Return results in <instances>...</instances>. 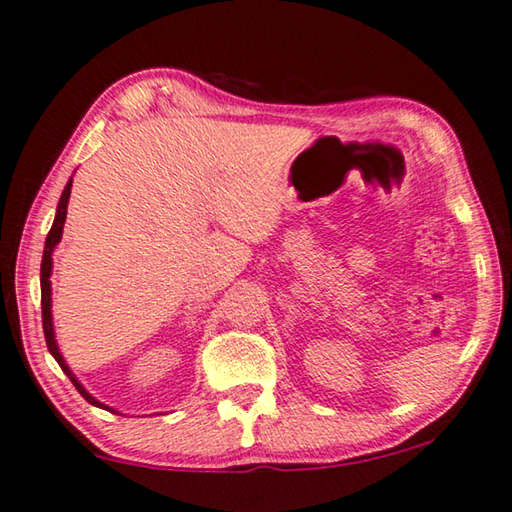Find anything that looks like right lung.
Listing matches in <instances>:
<instances>
[{"mask_svg":"<svg viewBox=\"0 0 512 512\" xmlns=\"http://www.w3.org/2000/svg\"><path fill=\"white\" fill-rule=\"evenodd\" d=\"M71 183H67V188L62 190V197H60V203H58V212H55V219H53V226L49 230V235H46V244H44V255H42V266H40V286H42V327H44V338H46V347H49L51 356L58 360V365L62 367L64 374L69 376V380L73 385H76L78 392L85 396V401H89L91 405L96 407H102V410H109L114 412L111 407L102 405L100 401H96L94 396H91L85 387H82L78 383V378L73 376V371L67 367V362H64L62 353L58 349V342H55V333H53V315H51V268H53V250L55 246L60 244L62 239V228H64V219H67V206H69V197H71Z\"/></svg>","mask_w":512,"mask_h":512,"instance_id":"obj_1","label":"right lung"}]
</instances>
